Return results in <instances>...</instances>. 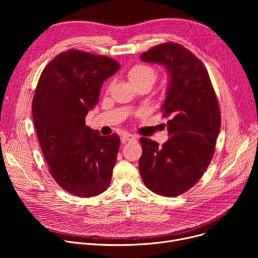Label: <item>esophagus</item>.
I'll use <instances>...</instances> for the list:
<instances>
[{
    "mask_svg": "<svg viewBox=\"0 0 258 258\" xmlns=\"http://www.w3.org/2000/svg\"><path fill=\"white\" fill-rule=\"evenodd\" d=\"M136 140H137V137L134 136V135H131V134H124V135L121 137L122 143H125V142H133V141H136Z\"/></svg>",
    "mask_w": 258,
    "mask_h": 258,
    "instance_id": "esophagus-1",
    "label": "esophagus"
}]
</instances>
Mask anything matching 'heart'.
I'll list each match as a JSON object with an SVG mask.
<instances>
[{
    "label": "heart",
    "instance_id": "heart-1",
    "mask_svg": "<svg viewBox=\"0 0 258 258\" xmlns=\"http://www.w3.org/2000/svg\"><path fill=\"white\" fill-rule=\"evenodd\" d=\"M157 77V70L154 67L146 64H137L127 72V78L135 88L142 85H149L152 87L156 82Z\"/></svg>",
    "mask_w": 258,
    "mask_h": 258
}]
</instances>
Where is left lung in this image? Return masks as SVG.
Returning a JSON list of instances; mask_svg holds the SVG:
<instances>
[{
  "label": "left lung",
  "instance_id": "1",
  "mask_svg": "<svg viewBox=\"0 0 258 258\" xmlns=\"http://www.w3.org/2000/svg\"><path fill=\"white\" fill-rule=\"evenodd\" d=\"M144 62L163 65L169 78L161 107L169 139L161 147L142 137L139 169L153 193L174 197L191 189L213 157L220 130V110L208 72L188 49L164 43L141 55Z\"/></svg>",
  "mask_w": 258,
  "mask_h": 258
}]
</instances>
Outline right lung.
Returning <instances> with one entry per match:
<instances>
[{"label": "right lung", "mask_w": 258, "mask_h": 258, "mask_svg": "<svg viewBox=\"0 0 258 258\" xmlns=\"http://www.w3.org/2000/svg\"><path fill=\"white\" fill-rule=\"evenodd\" d=\"M120 68L114 59L70 49L43 70L32 100L34 127L49 171L78 197L97 196L110 186L120 139L86 125L103 83Z\"/></svg>", "instance_id": "1"}]
</instances>
